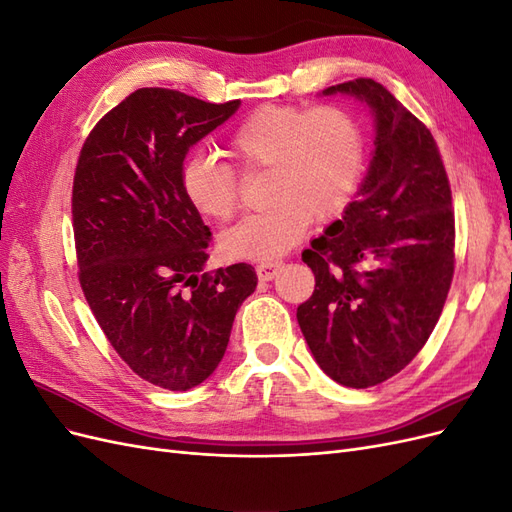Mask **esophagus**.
Returning a JSON list of instances; mask_svg holds the SVG:
<instances>
[{"instance_id": "1", "label": "esophagus", "mask_w": 512, "mask_h": 512, "mask_svg": "<svg viewBox=\"0 0 512 512\" xmlns=\"http://www.w3.org/2000/svg\"><path fill=\"white\" fill-rule=\"evenodd\" d=\"M282 269V262L277 260H271V262H260V265L256 267V273H258V280L262 282H269L273 280V277L277 275V271Z\"/></svg>"}]
</instances>
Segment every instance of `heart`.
<instances>
[{
  "mask_svg": "<svg viewBox=\"0 0 512 512\" xmlns=\"http://www.w3.org/2000/svg\"><path fill=\"white\" fill-rule=\"evenodd\" d=\"M228 153L241 173L267 168L269 205L222 232L228 260L269 262L286 254L312 220L331 222L348 209L365 170L363 130L339 106H260L232 130ZM181 190L205 220L226 222L237 211V173L213 156L185 160Z\"/></svg>",
  "mask_w": 512,
  "mask_h": 512,
  "instance_id": "obj_1",
  "label": "heart"
}]
</instances>
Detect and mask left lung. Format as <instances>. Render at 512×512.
<instances>
[{"instance_id": "left-lung-1", "label": "left lung", "mask_w": 512, "mask_h": 512, "mask_svg": "<svg viewBox=\"0 0 512 512\" xmlns=\"http://www.w3.org/2000/svg\"><path fill=\"white\" fill-rule=\"evenodd\" d=\"M365 102L374 156L356 198L303 252L314 294L297 309L320 369L350 389L399 374L429 339L455 271L451 185L436 141L371 79L327 87Z\"/></svg>"}]
</instances>
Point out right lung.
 Listing matches in <instances>:
<instances>
[{"label": "right lung", "instance_id": "add662e5", "mask_svg": "<svg viewBox=\"0 0 512 512\" xmlns=\"http://www.w3.org/2000/svg\"><path fill=\"white\" fill-rule=\"evenodd\" d=\"M239 104L136 89L96 123L76 164L72 226L83 294L121 359L160 389L188 391L213 374L258 282L245 262L203 271L211 230L181 190L190 147Z\"/></svg>", "mask_w": 512, "mask_h": 512}]
</instances>
